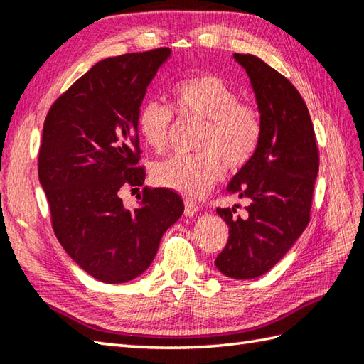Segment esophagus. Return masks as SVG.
<instances>
[{"label": "esophagus", "instance_id": "obj_1", "mask_svg": "<svg viewBox=\"0 0 364 364\" xmlns=\"http://www.w3.org/2000/svg\"><path fill=\"white\" fill-rule=\"evenodd\" d=\"M198 211L197 203L192 202V200H184V214L186 215H194Z\"/></svg>", "mask_w": 364, "mask_h": 364}]
</instances>
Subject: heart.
Instances as JSON below:
<instances>
[{"label":"heart","mask_w":364,"mask_h":364,"mask_svg":"<svg viewBox=\"0 0 364 364\" xmlns=\"http://www.w3.org/2000/svg\"><path fill=\"white\" fill-rule=\"evenodd\" d=\"M173 109L180 117L203 119L196 154H178L158 162L153 181L188 197H202L223 175V164L237 170L249 164L262 137L259 111L239 102L236 90L211 73L184 78L172 90V106L150 100L139 107L136 127L156 153L168 149Z\"/></svg>","instance_id":"obj_1"}]
</instances>
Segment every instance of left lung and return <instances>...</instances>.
Here are the masks:
<instances>
[{
  "mask_svg": "<svg viewBox=\"0 0 364 364\" xmlns=\"http://www.w3.org/2000/svg\"><path fill=\"white\" fill-rule=\"evenodd\" d=\"M249 75L262 120L253 159L233 176L228 194L249 200L245 218L218 208L228 241L215 258L223 275L249 280L272 269L310 223L319 151L313 122L289 80L253 54H235Z\"/></svg>",
  "mask_w": 364,
  "mask_h": 364,
  "instance_id": "8db88e82",
  "label": "left lung"
}]
</instances>
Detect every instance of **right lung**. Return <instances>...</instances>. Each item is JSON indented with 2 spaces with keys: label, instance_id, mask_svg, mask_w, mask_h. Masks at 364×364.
Here are the masks:
<instances>
[{
  "label": "right lung",
  "instance_id": "obj_1",
  "mask_svg": "<svg viewBox=\"0 0 364 364\" xmlns=\"http://www.w3.org/2000/svg\"><path fill=\"white\" fill-rule=\"evenodd\" d=\"M168 54L156 48L100 60L45 117L38 180L51 227L70 258L98 282L125 283L141 275L184 211L181 197L166 188L145 186L133 211L120 198L122 188L145 181L136 117Z\"/></svg>",
  "mask_w": 364,
  "mask_h": 364
}]
</instances>
